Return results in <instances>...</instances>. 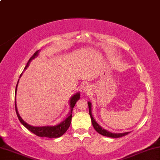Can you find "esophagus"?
Listing matches in <instances>:
<instances>
[{"mask_svg": "<svg viewBox=\"0 0 160 160\" xmlns=\"http://www.w3.org/2000/svg\"><path fill=\"white\" fill-rule=\"evenodd\" d=\"M83 92L84 93H86V94H90V92H91V88L90 86L88 85H86L83 88Z\"/></svg>", "mask_w": 160, "mask_h": 160, "instance_id": "obj_1", "label": "esophagus"}]
</instances>
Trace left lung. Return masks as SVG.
<instances>
[{
    "mask_svg": "<svg viewBox=\"0 0 160 160\" xmlns=\"http://www.w3.org/2000/svg\"><path fill=\"white\" fill-rule=\"evenodd\" d=\"M88 107H89V112H90V116L91 120H92V123L94 128L96 130V131L97 132H99V134L104 135V136H107V137H109V138H116L123 137V136H124V135H126L129 133L130 132H121V133H116V132H110L109 131H107V130H105L104 128H102V127L99 125V123H97L95 119H94L93 117L92 113V103L90 102H88Z\"/></svg>",
    "mask_w": 160,
    "mask_h": 160,
    "instance_id": "1",
    "label": "left lung"
}]
</instances>
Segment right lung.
<instances>
[{"label":"right lung","mask_w":160,"mask_h":160,"mask_svg":"<svg viewBox=\"0 0 160 160\" xmlns=\"http://www.w3.org/2000/svg\"><path fill=\"white\" fill-rule=\"evenodd\" d=\"M40 50L37 51L35 52L33 56L29 58V60L28 61V63H27L26 66L25 67V69H24L23 72L27 69V68H28L29 66V63L30 62L38 56V54L39 53ZM23 72H22L20 78H21ZM19 82V80L18 81L17 85H16V88H15V111H16V113H17V116L19 118V120L21 122V123L26 128H28L29 131H31L32 132H33L34 134H35L37 136L39 137H47V138H59L61 137V135H63L65 132H66V131L68 129L69 126L70 125V123H71V118H72V109H73V107H75V104H76V102L79 100L80 97V92H78L74 94L69 100V104H70V112L68 114V117L65 119L64 121H62L60 123L57 124L56 126H33L29 125V124L27 123L25 121L23 120L22 118H21V116H20L18 111V108H17V104H16V94H17V90H18V85Z\"/></svg>","instance_id":"obj_1"}]
</instances>
